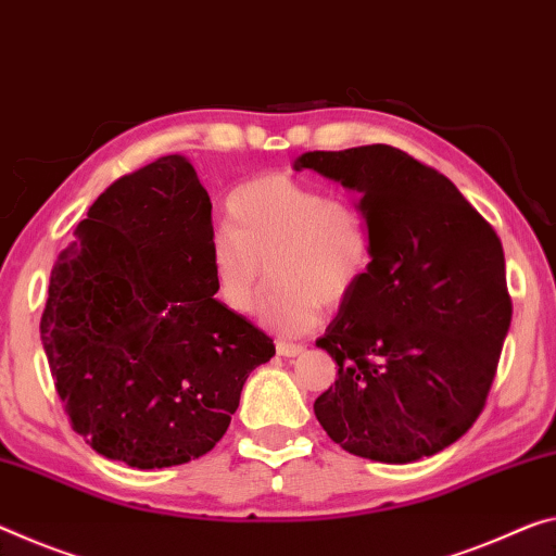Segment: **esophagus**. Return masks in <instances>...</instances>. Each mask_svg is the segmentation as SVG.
Instances as JSON below:
<instances>
[{
  "label": "esophagus",
  "instance_id": "1",
  "mask_svg": "<svg viewBox=\"0 0 556 556\" xmlns=\"http://www.w3.org/2000/svg\"><path fill=\"white\" fill-rule=\"evenodd\" d=\"M304 351V346L302 343H292V341H277V354L279 356H287V358H292V356H299Z\"/></svg>",
  "mask_w": 556,
  "mask_h": 556
}]
</instances>
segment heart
<instances>
[{
  "label": "heart",
  "mask_w": 556,
  "mask_h": 556,
  "mask_svg": "<svg viewBox=\"0 0 556 556\" xmlns=\"http://www.w3.org/2000/svg\"><path fill=\"white\" fill-rule=\"evenodd\" d=\"M227 225L207 242V267L225 309L250 314L275 289L262 319L279 333H304L321 304L339 306L356 294L371 269V230L354 200L326 195L316 182L267 173L242 182L225 202Z\"/></svg>",
  "instance_id": "b5f03b06"
}]
</instances>
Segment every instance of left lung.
<instances>
[{"label": "left lung", "instance_id": "8db88e82", "mask_svg": "<svg viewBox=\"0 0 556 556\" xmlns=\"http://www.w3.org/2000/svg\"><path fill=\"white\" fill-rule=\"evenodd\" d=\"M356 190L371 269L316 339L339 376L314 401L343 451L416 463L453 445L484 408L513 321L492 225L435 167L393 146L296 157Z\"/></svg>", "mask_w": 556, "mask_h": 556}]
</instances>
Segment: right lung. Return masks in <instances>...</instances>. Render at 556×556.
Instances as JSON below:
<instances>
[{"label": "right lung", "mask_w": 556, "mask_h": 556, "mask_svg": "<svg viewBox=\"0 0 556 556\" xmlns=\"http://www.w3.org/2000/svg\"><path fill=\"white\" fill-rule=\"evenodd\" d=\"M210 198L182 155L105 188L51 269L41 343L72 428L130 468L182 465L230 426L275 343L215 299Z\"/></svg>", "instance_id": "add662e5"}]
</instances>
